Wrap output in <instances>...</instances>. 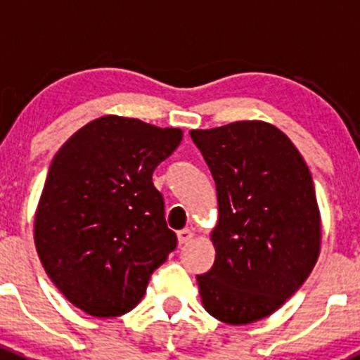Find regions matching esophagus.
Returning <instances> with one entry per match:
<instances>
[{
    "mask_svg": "<svg viewBox=\"0 0 360 360\" xmlns=\"http://www.w3.org/2000/svg\"><path fill=\"white\" fill-rule=\"evenodd\" d=\"M195 233L193 230H190V228H184V230L177 231V240H179V244H188V242L193 240Z\"/></svg>",
    "mask_w": 360,
    "mask_h": 360,
    "instance_id": "1",
    "label": "esophagus"
}]
</instances>
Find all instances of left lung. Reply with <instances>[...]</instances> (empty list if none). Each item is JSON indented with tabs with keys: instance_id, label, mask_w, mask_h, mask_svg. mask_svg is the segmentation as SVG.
I'll use <instances>...</instances> for the list:
<instances>
[{
	"instance_id": "obj_1",
	"label": "left lung",
	"mask_w": 360,
	"mask_h": 360,
	"mask_svg": "<svg viewBox=\"0 0 360 360\" xmlns=\"http://www.w3.org/2000/svg\"><path fill=\"white\" fill-rule=\"evenodd\" d=\"M216 181V261L197 275L217 321L250 324L282 307L308 278L321 250L311 174L284 132L266 122L191 130Z\"/></svg>"
}]
</instances>
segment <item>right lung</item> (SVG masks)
<instances>
[{"mask_svg": "<svg viewBox=\"0 0 360 360\" xmlns=\"http://www.w3.org/2000/svg\"><path fill=\"white\" fill-rule=\"evenodd\" d=\"M183 139L136 118L101 116L57 151L34 216L43 268L75 307L118 317L176 249L153 170Z\"/></svg>", "mask_w": 360, "mask_h": 360, "instance_id": "1", "label": "right lung"}]
</instances>
